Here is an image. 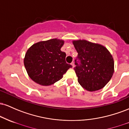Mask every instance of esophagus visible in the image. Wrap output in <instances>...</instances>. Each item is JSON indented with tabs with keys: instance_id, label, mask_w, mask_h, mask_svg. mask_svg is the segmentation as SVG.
I'll list each match as a JSON object with an SVG mask.
<instances>
[{
	"instance_id": "esophagus-1",
	"label": "esophagus",
	"mask_w": 129,
	"mask_h": 129,
	"mask_svg": "<svg viewBox=\"0 0 129 129\" xmlns=\"http://www.w3.org/2000/svg\"><path fill=\"white\" fill-rule=\"evenodd\" d=\"M71 65H72V67H75V63H74L73 62H72L71 63Z\"/></svg>"
}]
</instances>
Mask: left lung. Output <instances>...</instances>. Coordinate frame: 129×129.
I'll return each instance as SVG.
<instances>
[{"label":"left lung","instance_id":"8db88e82","mask_svg":"<svg viewBox=\"0 0 129 129\" xmlns=\"http://www.w3.org/2000/svg\"><path fill=\"white\" fill-rule=\"evenodd\" d=\"M73 44L78 52L74 70L78 82L90 91L103 88L113 76L114 61L112 54L104 46L85 40L73 41ZM77 59L79 60L77 61Z\"/></svg>","mask_w":129,"mask_h":129}]
</instances>
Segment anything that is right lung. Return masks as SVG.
<instances>
[{"mask_svg":"<svg viewBox=\"0 0 129 129\" xmlns=\"http://www.w3.org/2000/svg\"><path fill=\"white\" fill-rule=\"evenodd\" d=\"M63 41L50 39L33 44L26 51L24 66L29 78L37 84L50 85L62 79L72 66L60 50Z\"/></svg>","mask_w":129,"mask_h":129,"instance_id":"right-lung-1","label":"right lung"}]
</instances>
